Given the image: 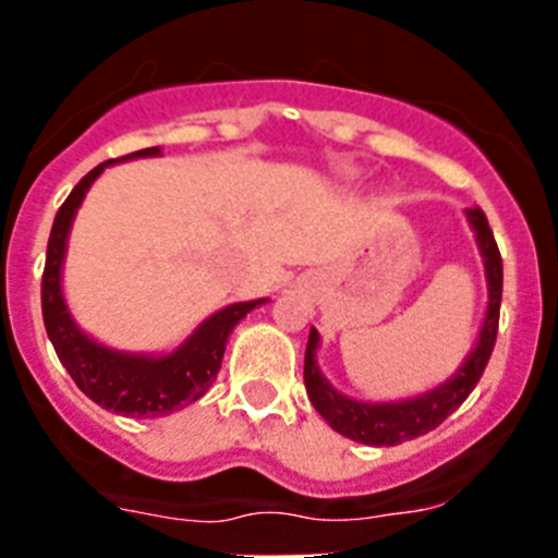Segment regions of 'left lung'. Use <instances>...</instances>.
<instances>
[{
	"mask_svg": "<svg viewBox=\"0 0 558 558\" xmlns=\"http://www.w3.org/2000/svg\"><path fill=\"white\" fill-rule=\"evenodd\" d=\"M470 223L477 231V245L486 259V279H489V310H486V322H483L481 340H477L475 352L463 363L461 372L445 386L430 393H422L408 402H388V405H368V402H354L335 391L327 379L322 377L315 366V349H318V332L310 329L307 352H304V386L313 408L324 416L332 430L340 436L360 441V445L374 447H393L402 441H411L416 436L436 430L463 399L470 397L477 379L483 377V368L489 363L492 349L497 340V324H500V299H502V259L500 248L495 243V234L489 229V220L483 215L481 206L470 209Z\"/></svg>",
	"mask_w": 558,
	"mask_h": 558,
	"instance_id": "left-lung-1",
	"label": "left lung"
}]
</instances>
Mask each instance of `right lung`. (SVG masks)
I'll return each mask as SVG.
<instances>
[{
	"mask_svg": "<svg viewBox=\"0 0 558 558\" xmlns=\"http://www.w3.org/2000/svg\"><path fill=\"white\" fill-rule=\"evenodd\" d=\"M159 147H145V150L128 153L122 159L133 156H156ZM113 161V159H111ZM111 161H102L95 170L86 172L77 186L69 192L61 209L56 215V223L49 231L47 243V263H44L41 276V313L44 327H47L49 340L56 347L58 360L75 379V386L95 399L97 405L106 411L122 413V416H165V413L179 411L195 399L204 397L220 372V360L226 352V340L231 329L243 322L245 315L263 302H243L220 310L201 324V329L186 340L184 347L170 357H142V354H122L111 352L106 347H97L95 340H88L75 322L69 318L66 304L61 295V263L66 251V234L75 209L81 206L83 195L92 186V181L108 167Z\"/></svg>",
	"mask_w": 558,
	"mask_h": 558,
	"instance_id": "1",
	"label": "right lung"
}]
</instances>
